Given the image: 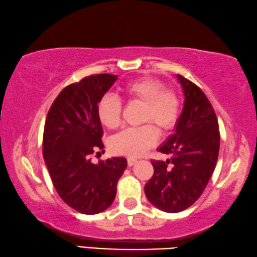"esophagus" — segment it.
Returning <instances> with one entry per match:
<instances>
[{
    "instance_id": "34e87169",
    "label": "esophagus",
    "mask_w": 257,
    "mask_h": 257,
    "mask_svg": "<svg viewBox=\"0 0 257 257\" xmlns=\"http://www.w3.org/2000/svg\"><path fill=\"white\" fill-rule=\"evenodd\" d=\"M127 162H128L129 167H133V165H135V164L137 163V160L134 159V158H128V159H127Z\"/></svg>"
}]
</instances>
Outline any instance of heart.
Here are the masks:
<instances>
[{
    "instance_id": "b5f03b06",
    "label": "heart",
    "mask_w": 257,
    "mask_h": 257,
    "mask_svg": "<svg viewBox=\"0 0 257 257\" xmlns=\"http://www.w3.org/2000/svg\"><path fill=\"white\" fill-rule=\"evenodd\" d=\"M122 94L130 102L143 104L142 122L149 123L138 128H129L112 139V150L116 154L137 158L153 147L161 133L175 128L180 114V97L175 90L164 88L162 81L153 77H141L122 87ZM122 103L113 95H104L97 104V115L103 125L116 129L121 123ZM154 124V126L149 123Z\"/></svg>"
}]
</instances>
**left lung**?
I'll list each match as a JSON object with an SVG mask.
<instances>
[{"label":"left lung","instance_id":"left-lung-1","mask_svg":"<svg viewBox=\"0 0 257 257\" xmlns=\"http://www.w3.org/2000/svg\"><path fill=\"white\" fill-rule=\"evenodd\" d=\"M177 78L184 90V107L175 134L158 150L171 158L152 161L154 175L145 185L147 199L169 213L184 211L201 197L220 150L219 123L206 95L185 77Z\"/></svg>","mask_w":257,"mask_h":257}]
</instances>
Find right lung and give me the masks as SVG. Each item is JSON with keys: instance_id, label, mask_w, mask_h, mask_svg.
I'll use <instances>...</instances> for the list:
<instances>
[{"instance_id": "1", "label": "right lung", "mask_w": 257, "mask_h": 257, "mask_svg": "<svg viewBox=\"0 0 257 257\" xmlns=\"http://www.w3.org/2000/svg\"><path fill=\"white\" fill-rule=\"evenodd\" d=\"M116 79L102 73L67 86L46 116L43 156L52 182L63 202L82 214H97L111 206L127 168L124 158L97 164L90 159L104 147L97 104Z\"/></svg>"}]
</instances>
